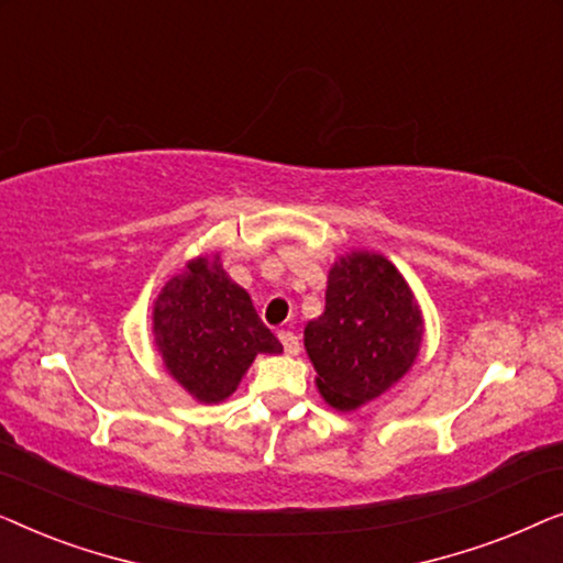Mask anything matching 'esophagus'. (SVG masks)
<instances>
[{
    "label": "esophagus",
    "instance_id": "esophagus-1",
    "mask_svg": "<svg viewBox=\"0 0 563 563\" xmlns=\"http://www.w3.org/2000/svg\"><path fill=\"white\" fill-rule=\"evenodd\" d=\"M279 341L284 345V353H287V356H297V353H299V338L295 333H289V330H282Z\"/></svg>",
    "mask_w": 563,
    "mask_h": 563
}]
</instances>
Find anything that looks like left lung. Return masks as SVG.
Here are the masks:
<instances>
[{
	"instance_id": "8db88e82",
	"label": "left lung",
	"mask_w": 563,
	"mask_h": 563,
	"mask_svg": "<svg viewBox=\"0 0 563 563\" xmlns=\"http://www.w3.org/2000/svg\"><path fill=\"white\" fill-rule=\"evenodd\" d=\"M426 318L402 272L376 251L338 256L325 310L305 325L322 399L353 412L395 387L420 356Z\"/></svg>"
}]
</instances>
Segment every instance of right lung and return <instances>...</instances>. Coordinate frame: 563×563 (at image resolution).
I'll return each instance as SVG.
<instances>
[{"label": "right lung", "mask_w": 563, "mask_h": 563, "mask_svg": "<svg viewBox=\"0 0 563 563\" xmlns=\"http://www.w3.org/2000/svg\"><path fill=\"white\" fill-rule=\"evenodd\" d=\"M151 322L168 376L202 405L225 402L258 353H282L249 291L222 268L218 251L189 258L161 287Z\"/></svg>", "instance_id": "1"}]
</instances>
